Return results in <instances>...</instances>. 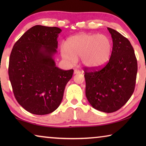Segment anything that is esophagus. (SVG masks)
I'll use <instances>...</instances> for the list:
<instances>
[{"label": "esophagus", "instance_id": "esophagus-1", "mask_svg": "<svg viewBox=\"0 0 146 146\" xmlns=\"http://www.w3.org/2000/svg\"><path fill=\"white\" fill-rule=\"evenodd\" d=\"M80 73H81L80 71H79L78 70H74V75H75V74H80Z\"/></svg>", "mask_w": 146, "mask_h": 146}]
</instances>
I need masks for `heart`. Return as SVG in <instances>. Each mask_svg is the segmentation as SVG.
Returning a JSON list of instances; mask_svg holds the SVG:
<instances>
[{
  "instance_id": "heart-1",
  "label": "heart",
  "mask_w": 146,
  "mask_h": 146,
  "mask_svg": "<svg viewBox=\"0 0 146 146\" xmlns=\"http://www.w3.org/2000/svg\"><path fill=\"white\" fill-rule=\"evenodd\" d=\"M112 52L111 41L104 35L80 33L69 38L66 46H62V57L68 63L74 64L81 58L86 68L97 69L110 60Z\"/></svg>"
}]
</instances>
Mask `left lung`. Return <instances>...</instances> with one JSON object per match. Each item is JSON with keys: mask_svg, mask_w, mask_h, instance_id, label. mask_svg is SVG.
<instances>
[{"mask_svg": "<svg viewBox=\"0 0 146 146\" xmlns=\"http://www.w3.org/2000/svg\"><path fill=\"white\" fill-rule=\"evenodd\" d=\"M113 39L109 62L95 71H85L86 96L95 110L105 113L117 111L125 104L135 90L137 60L128 39L108 28Z\"/></svg>", "mask_w": 146, "mask_h": 146, "instance_id": "1", "label": "left lung"}]
</instances>
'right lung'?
Instances as JSON below:
<instances>
[{"label":"right lung","instance_id":"obj_1","mask_svg":"<svg viewBox=\"0 0 146 146\" xmlns=\"http://www.w3.org/2000/svg\"><path fill=\"white\" fill-rule=\"evenodd\" d=\"M61 31L56 27L36 25L12 49L8 74L15 97L32 114L47 115L56 110L73 76V70H60L54 60Z\"/></svg>","mask_w":146,"mask_h":146}]
</instances>
